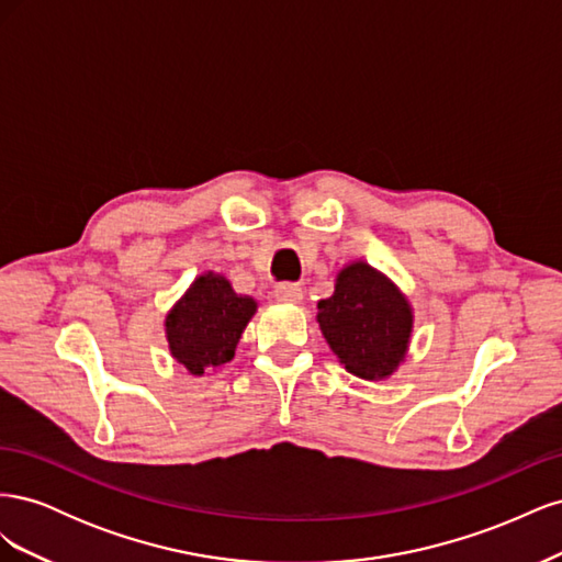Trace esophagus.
Returning a JSON list of instances; mask_svg holds the SVG:
<instances>
[{
    "instance_id": "esophagus-1",
    "label": "esophagus",
    "mask_w": 562,
    "mask_h": 562,
    "mask_svg": "<svg viewBox=\"0 0 562 562\" xmlns=\"http://www.w3.org/2000/svg\"><path fill=\"white\" fill-rule=\"evenodd\" d=\"M274 295H277L279 302H288V304H297L304 297L302 288L297 283H281V285H277Z\"/></svg>"
}]
</instances>
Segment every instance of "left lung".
<instances>
[{
	"label": "left lung",
	"mask_w": 562,
	"mask_h": 562,
	"mask_svg": "<svg viewBox=\"0 0 562 562\" xmlns=\"http://www.w3.org/2000/svg\"><path fill=\"white\" fill-rule=\"evenodd\" d=\"M318 328L351 375H394L411 347L415 314L401 288L363 260L337 271L335 291L318 302Z\"/></svg>",
	"instance_id": "left-lung-1"
}]
</instances>
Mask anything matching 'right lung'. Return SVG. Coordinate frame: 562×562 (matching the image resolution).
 <instances>
[{"instance_id": "right-lung-1", "label": "right lung", "mask_w": 562, "mask_h": 562, "mask_svg": "<svg viewBox=\"0 0 562 562\" xmlns=\"http://www.w3.org/2000/svg\"><path fill=\"white\" fill-rule=\"evenodd\" d=\"M258 302L234 293L229 279L203 271L166 314L168 351L192 378H203L234 359L236 345Z\"/></svg>"}]
</instances>
